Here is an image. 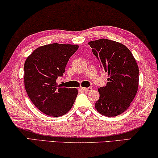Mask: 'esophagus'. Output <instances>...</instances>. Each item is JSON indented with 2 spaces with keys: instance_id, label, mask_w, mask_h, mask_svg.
Listing matches in <instances>:
<instances>
[{
  "instance_id": "34e87169",
  "label": "esophagus",
  "mask_w": 158,
  "mask_h": 158,
  "mask_svg": "<svg viewBox=\"0 0 158 158\" xmlns=\"http://www.w3.org/2000/svg\"><path fill=\"white\" fill-rule=\"evenodd\" d=\"M82 89L85 92H90V91L92 90V89L91 87H85V88H82Z\"/></svg>"
}]
</instances>
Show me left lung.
Segmentation results:
<instances>
[{
  "label": "left lung",
  "mask_w": 158,
  "mask_h": 158,
  "mask_svg": "<svg viewBox=\"0 0 158 158\" xmlns=\"http://www.w3.org/2000/svg\"><path fill=\"white\" fill-rule=\"evenodd\" d=\"M101 67L108 73V82L98 89L95 108L107 117L121 114L127 110L137 94L139 69L136 60L123 44L106 39L89 42Z\"/></svg>",
  "instance_id": "1"
}]
</instances>
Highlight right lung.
Here are the masks:
<instances>
[{
  "label": "right lung",
  "instance_id": "add662e5",
  "mask_svg": "<svg viewBox=\"0 0 158 158\" xmlns=\"http://www.w3.org/2000/svg\"><path fill=\"white\" fill-rule=\"evenodd\" d=\"M78 48L72 44H48L37 48L26 60V91L33 104L45 114L62 116L74 103L78 90L61 87L56 80L63 76L66 64Z\"/></svg>",
  "mask_w": 158,
  "mask_h": 158
}]
</instances>
